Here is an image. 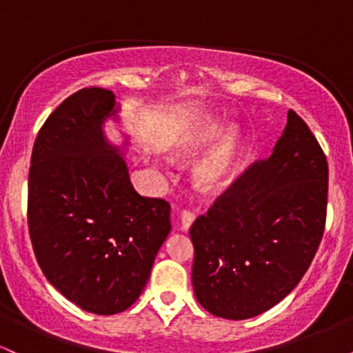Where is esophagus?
Listing matches in <instances>:
<instances>
[{"mask_svg":"<svg viewBox=\"0 0 353 353\" xmlns=\"http://www.w3.org/2000/svg\"><path fill=\"white\" fill-rule=\"evenodd\" d=\"M194 219H196L194 212H190V210H182L181 216H179V228L182 232H188V230L190 229V225H192Z\"/></svg>","mask_w":353,"mask_h":353,"instance_id":"1","label":"esophagus"}]
</instances>
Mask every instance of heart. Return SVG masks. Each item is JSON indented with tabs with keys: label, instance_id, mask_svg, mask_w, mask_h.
<instances>
[{
	"label": "heart",
	"instance_id": "1",
	"mask_svg": "<svg viewBox=\"0 0 353 353\" xmlns=\"http://www.w3.org/2000/svg\"><path fill=\"white\" fill-rule=\"evenodd\" d=\"M219 134V124L212 119H199L174 139L169 154L177 161H190L204 151ZM241 132L229 125L216 143L194 165V182L204 192H216L228 182L237 164Z\"/></svg>",
	"mask_w": 353,
	"mask_h": 353
}]
</instances>
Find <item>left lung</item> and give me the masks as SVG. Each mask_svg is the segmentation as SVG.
<instances>
[{"label": "left lung", "mask_w": 353, "mask_h": 353, "mask_svg": "<svg viewBox=\"0 0 353 353\" xmlns=\"http://www.w3.org/2000/svg\"><path fill=\"white\" fill-rule=\"evenodd\" d=\"M329 165L290 109L269 159L239 177L190 228L192 285L216 317L244 320L295 289L325 228Z\"/></svg>", "instance_id": "obj_1"}]
</instances>
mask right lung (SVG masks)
I'll list each match as a JSON object with an SVG mask.
<instances>
[{"instance_id":"right-lung-1","label":"right lung","mask_w":353,"mask_h":353,"mask_svg":"<svg viewBox=\"0 0 353 353\" xmlns=\"http://www.w3.org/2000/svg\"><path fill=\"white\" fill-rule=\"evenodd\" d=\"M121 104L108 89H81L48 117L34 141L28 225L43 274L68 301L119 314L143 294L171 232V205L132 188L121 145L104 134Z\"/></svg>"}]
</instances>
